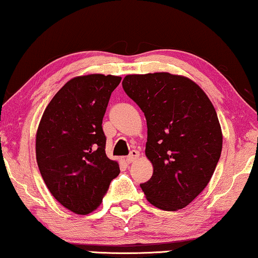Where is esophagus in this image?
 <instances>
[{
    "instance_id": "1",
    "label": "esophagus",
    "mask_w": 258,
    "mask_h": 258,
    "mask_svg": "<svg viewBox=\"0 0 258 258\" xmlns=\"http://www.w3.org/2000/svg\"><path fill=\"white\" fill-rule=\"evenodd\" d=\"M138 158H139V152L137 151V150H132L131 153H130V155L126 157V162L130 164V163L135 162L136 159H138Z\"/></svg>"
}]
</instances>
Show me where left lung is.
Segmentation results:
<instances>
[{
    "label": "left lung",
    "mask_w": 258,
    "mask_h": 258,
    "mask_svg": "<svg viewBox=\"0 0 258 258\" xmlns=\"http://www.w3.org/2000/svg\"><path fill=\"white\" fill-rule=\"evenodd\" d=\"M122 88L148 123L153 174L140 184L146 199L163 211L188 206L206 188L223 149L211 100L190 78L169 73L127 75Z\"/></svg>",
    "instance_id": "1"
}]
</instances>
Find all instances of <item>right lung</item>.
<instances>
[{"label":"right lung","mask_w":258,"mask_h":258,"mask_svg":"<svg viewBox=\"0 0 258 258\" xmlns=\"http://www.w3.org/2000/svg\"><path fill=\"white\" fill-rule=\"evenodd\" d=\"M121 77L91 74L68 81L50 101L39 122L35 156L45 184L65 208L81 216L100 206L119 175L106 156L102 119Z\"/></svg>","instance_id":"right-lung-1"}]
</instances>
